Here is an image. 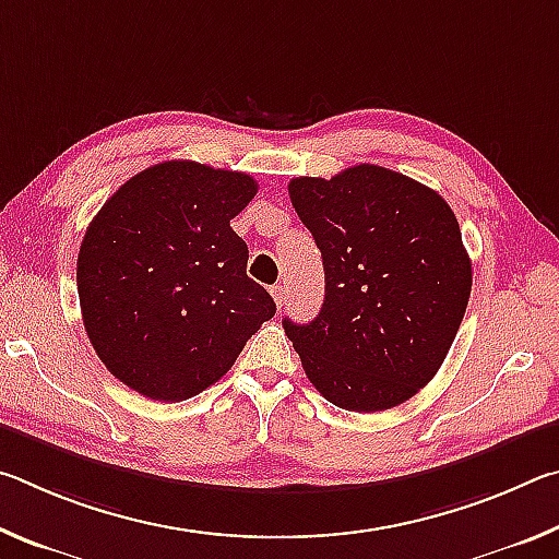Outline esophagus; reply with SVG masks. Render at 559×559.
Masks as SVG:
<instances>
[{"mask_svg": "<svg viewBox=\"0 0 559 559\" xmlns=\"http://www.w3.org/2000/svg\"><path fill=\"white\" fill-rule=\"evenodd\" d=\"M271 296H273V300H276V306L281 308L283 302H286V286H281V283H276V286L271 288Z\"/></svg>", "mask_w": 559, "mask_h": 559, "instance_id": "esophagus-1", "label": "esophagus"}]
</instances>
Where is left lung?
<instances>
[{
	"label": "left lung",
	"instance_id": "8db88e82",
	"mask_svg": "<svg viewBox=\"0 0 559 559\" xmlns=\"http://www.w3.org/2000/svg\"><path fill=\"white\" fill-rule=\"evenodd\" d=\"M288 194L325 271L316 320H283L302 370L340 409H392L431 382L466 313L471 259L456 214L377 165L296 177Z\"/></svg>",
	"mask_w": 559,
	"mask_h": 559
}]
</instances>
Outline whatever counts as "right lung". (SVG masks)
<instances>
[{"mask_svg": "<svg viewBox=\"0 0 559 559\" xmlns=\"http://www.w3.org/2000/svg\"><path fill=\"white\" fill-rule=\"evenodd\" d=\"M257 189L243 173L169 159L130 177L88 224L75 263L83 325L130 390L157 402L204 392L276 316L231 229Z\"/></svg>", "mask_w": 559, "mask_h": 559, "instance_id": "1", "label": "right lung"}]
</instances>
